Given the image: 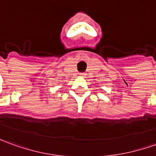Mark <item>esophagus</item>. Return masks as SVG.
<instances>
[{
  "label": "esophagus",
  "instance_id": "1",
  "mask_svg": "<svg viewBox=\"0 0 156 156\" xmlns=\"http://www.w3.org/2000/svg\"><path fill=\"white\" fill-rule=\"evenodd\" d=\"M85 75H86V73H79V76H80V77H85Z\"/></svg>",
  "mask_w": 156,
  "mask_h": 156
}]
</instances>
